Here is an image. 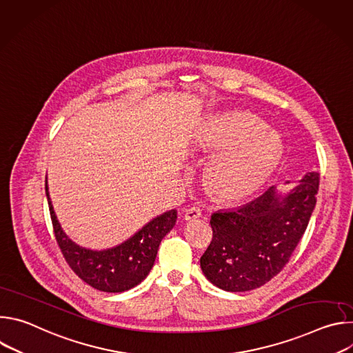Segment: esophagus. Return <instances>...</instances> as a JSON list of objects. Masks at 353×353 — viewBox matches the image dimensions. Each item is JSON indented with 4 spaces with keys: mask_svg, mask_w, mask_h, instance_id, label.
Segmentation results:
<instances>
[{
    "mask_svg": "<svg viewBox=\"0 0 353 353\" xmlns=\"http://www.w3.org/2000/svg\"><path fill=\"white\" fill-rule=\"evenodd\" d=\"M201 215H203V211H201L199 207H191L188 210L184 211V219L185 221H195L198 219Z\"/></svg>",
    "mask_w": 353,
    "mask_h": 353,
    "instance_id": "34e87169",
    "label": "esophagus"
}]
</instances>
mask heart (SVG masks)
<instances>
[{
	"mask_svg": "<svg viewBox=\"0 0 353 353\" xmlns=\"http://www.w3.org/2000/svg\"><path fill=\"white\" fill-rule=\"evenodd\" d=\"M194 149L216 152L208 168L212 190L225 199L257 191L282 157V141L247 113H226L207 121L194 138Z\"/></svg>",
	"mask_w": 353,
	"mask_h": 353,
	"instance_id": "b5f03b06",
	"label": "heart"
}]
</instances>
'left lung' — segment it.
I'll list each match as a JSON object with an SVG mask.
<instances>
[{
	"mask_svg": "<svg viewBox=\"0 0 353 353\" xmlns=\"http://www.w3.org/2000/svg\"><path fill=\"white\" fill-rule=\"evenodd\" d=\"M319 183V173L309 172L290 190L274 185L245 205L212 214L214 237L201 257L207 279L228 292H247L278 275L306 232Z\"/></svg>",
	"mask_w": 353,
	"mask_h": 353,
	"instance_id": "obj_1",
	"label": "left lung"
}]
</instances>
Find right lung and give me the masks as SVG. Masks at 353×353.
Wrapping results in <instances>:
<instances>
[{
    "label": "right lung",
    "mask_w": 353,
    "mask_h": 353,
    "mask_svg": "<svg viewBox=\"0 0 353 353\" xmlns=\"http://www.w3.org/2000/svg\"><path fill=\"white\" fill-rule=\"evenodd\" d=\"M46 195L57 243L72 271L92 288L117 293L141 283L154 267L162 239L173 229L177 210L150 219L123 243L94 250L75 243L61 228L54 212L46 177Z\"/></svg>",
    "instance_id": "1"
}]
</instances>
